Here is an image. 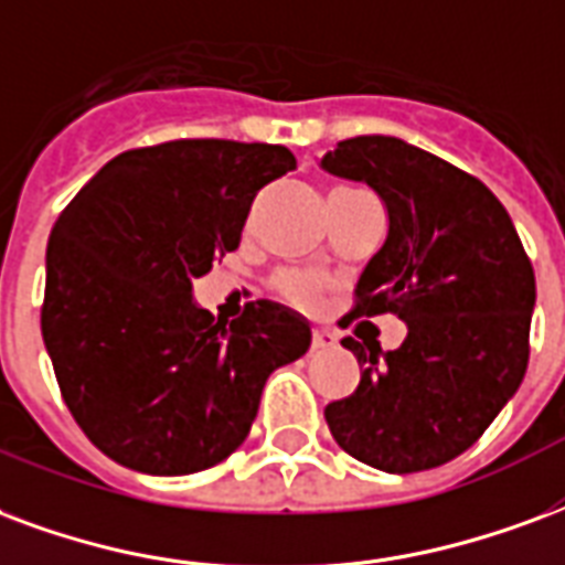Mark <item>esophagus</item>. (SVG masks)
I'll use <instances>...</instances> for the list:
<instances>
[{"label": "esophagus", "mask_w": 565, "mask_h": 565, "mask_svg": "<svg viewBox=\"0 0 565 565\" xmlns=\"http://www.w3.org/2000/svg\"><path fill=\"white\" fill-rule=\"evenodd\" d=\"M338 338L329 332V329H315V335H311V347L315 350H329V347H335Z\"/></svg>", "instance_id": "1"}]
</instances>
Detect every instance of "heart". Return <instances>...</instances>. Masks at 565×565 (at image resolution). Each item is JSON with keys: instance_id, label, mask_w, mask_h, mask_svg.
<instances>
[{"instance_id": "obj_1", "label": "heart", "mask_w": 565, "mask_h": 565, "mask_svg": "<svg viewBox=\"0 0 565 565\" xmlns=\"http://www.w3.org/2000/svg\"><path fill=\"white\" fill-rule=\"evenodd\" d=\"M278 287H281V294L290 296L294 302L308 305L311 299H315L317 278L305 275V271H284L281 278H278Z\"/></svg>"}]
</instances>
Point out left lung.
<instances>
[{"instance_id": "left-lung-1", "label": "left lung", "mask_w": 565, "mask_h": 565, "mask_svg": "<svg viewBox=\"0 0 565 565\" xmlns=\"http://www.w3.org/2000/svg\"><path fill=\"white\" fill-rule=\"evenodd\" d=\"M365 182L386 209V242L356 281L353 317L392 311L398 350L344 338L362 377L326 407L329 431L356 461L416 473L470 449L512 401L530 356L536 275L515 224L488 188L398 137H350L320 158Z\"/></svg>"}]
</instances>
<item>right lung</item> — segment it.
Masks as SVG:
<instances>
[{"instance_id":"obj_1","label":"right lung","mask_w":565,"mask_h":565,"mask_svg":"<svg viewBox=\"0 0 565 565\" xmlns=\"http://www.w3.org/2000/svg\"><path fill=\"white\" fill-rule=\"evenodd\" d=\"M290 149L173 140L104 164L50 230L41 335L62 398L107 458L152 476L215 467L239 449L275 367L311 347L302 315L257 299L233 323L194 299L239 248Z\"/></svg>"}]
</instances>
